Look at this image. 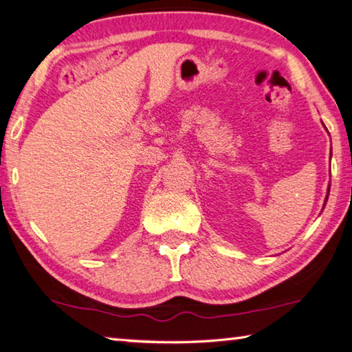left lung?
I'll list each match as a JSON object with an SVG mask.
<instances>
[{
	"instance_id": "1",
	"label": "left lung",
	"mask_w": 352,
	"mask_h": 352,
	"mask_svg": "<svg viewBox=\"0 0 352 352\" xmlns=\"http://www.w3.org/2000/svg\"><path fill=\"white\" fill-rule=\"evenodd\" d=\"M329 189H331V184H329V186H327V194H326V199H324V205H326V201H327V197H329Z\"/></svg>"
}]
</instances>
